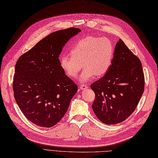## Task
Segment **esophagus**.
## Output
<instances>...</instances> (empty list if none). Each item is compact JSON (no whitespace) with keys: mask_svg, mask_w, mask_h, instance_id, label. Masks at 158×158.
Listing matches in <instances>:
<instances>
[{"mask_svg":"<svg viewBox=\"0 0 158 158\" xmlns=\"http://www.w3.org/2000/svg\"><path fill=\"white\" fill-rule=\"evenodd\" d=\"M88 88H89V86H87L86 84H83V85H81L80 86V89L81 90H85V89H86Z\"/></svg>","mask_w":158,"mask_h":158,"instance_id":"obj_1","label":"esophagus"}]
</instances>
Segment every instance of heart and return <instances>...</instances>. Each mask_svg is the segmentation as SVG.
Masks as SVG:
<instances>
[{"instance_id":"b5f03b06","label":"heart","mask_w":158,"mask_h":158,"mask_svg":"<svg viewBox=\"0 0 158 158\" xmlns=\"http://www.w3.org/2000/svg\"><path fill=\"white\" fill-rule=\"evenodd\" d=\"M114 54V47L109 38L85 36L79 40L70 49V56L62 55L60 67L70 78H76L82 68L81 82H86L96 75L100 77L110 69Z\"/></svg>"}]
</instances>
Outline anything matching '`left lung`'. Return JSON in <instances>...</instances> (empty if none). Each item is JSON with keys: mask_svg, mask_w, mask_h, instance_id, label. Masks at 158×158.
I'll use <instances>...</instances> for the list:
<instances>
[{"mask_svg": "<svg viewBox=\"0 0 158 158\" xmlns=\"http://www.w3.org/2000/svg\"><path fill=\"white\" fill-rule=\"evenodd\" d=\"M90 87L96 96L92 107L97 118L106 124L120 123L133 113L143 94L141 60L120 39L109 71Z\"/></svg>", "mask_w": 158, "mask_h": 158, "instance_id": "obj_1", "label": "left lung"}]
</instances>
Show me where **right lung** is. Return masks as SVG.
I'll use <instances>...</instances> for the list:
<instances>
[{"instance_id": "add662e5", "label": "right lung", "mask_w": 158, "mask_h": 158, "mask_svg": "<svg viewBox=\"0 0 158 158\" xmlns=\"http://www.w3.org/2000/svg\"><path fill=\"white\" fill-rule=\"evenodd\" d=\"M79 32L72 27L51 33L16 62L15 100L25 117L36 126L51 127L60 122L78 90L60 67L58 57L64 45Z\"/></svg>"}]
</instances>
